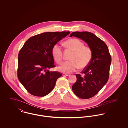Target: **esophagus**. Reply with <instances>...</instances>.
<instances>
[{"label": "esophagus", "instance_id": "obj_1", "mask_svg": "<svg viewBox=\"0 0 128 128\" xmlns=\"http://www.w3.org/2000/svg\"><path fill=\"white\" fill-rule=\"evenodd\" d=\"M64 75H65L66 76H70L71 75V74H70V73H65Z\"/></svg>", "mask_w": 128, "mask_h": 128}]
</instances>
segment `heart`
I'll list each match as a JSON object with an SVG mask.
<instances>
[{"instance_id":"b5f03b06","label":"heart","mask_w":128,"mask_h":128,"mask_svg":"<svg viewBox=\"0 0 128 128\" xmlns=\"http://www.w3.org/2000/svg\"><path fill=\"white\" fill-rule=\"evenodd\" d=\"M66 47L73 52L70 61L63 62L59 67V70L64 73H72L79 68L83 69L86 68L91 60L92 51L91 48L77 38L70 39L64 42ZM52 53L55 61L60 64L62 60L63 51L60 45L56 43L53 46Z\"/></svg>"}]
</instances>
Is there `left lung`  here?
<instances>
[{
    "mask_svg": "<svg viewBox=\"0 0 128 128\" xmlns=\"http://www.w3.org/2000/svg\"><path fill=\"white\" fill-rule=\"evenodd\" d=\"M85 41L92 49L89 65L80 74H76V82L72 86L74 93L79 98L88 99L96 94L109 78L111 57L106 44L94 34L88 32H72L70 36Z\"/></svg>",
    "mask_w": 128,
    "mask_h": 128,
    "instance_id": "obj_1",
    "label": "left lung"
}]
</instances>
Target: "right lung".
Segmentation results:
<instances>
[{
	"label": "right lung",
	"mask_w": 128,
	"mask_h": 128,
	"mask_svg": "<svg viewBox=\"0 0 128 128\" xmlns=\"http://www.w3.org/2000/svg\"><path fill=\"white\" fill-rule=\"evenodd\" d=\"M70 32H48L30 37L18 54L17 75L20 82L31 94L44 96L53 90L62 74L49 72L55 67L53 46Z\"/></svg>",
	"instance_id": "1"
}]
</instances>
